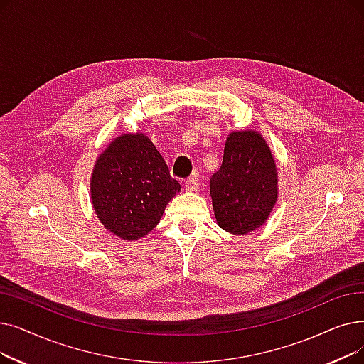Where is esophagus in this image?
Returning a JSON list of instances; mask_svg holds the SVG:
<instances>
[{"instance_id":"esophagus-1","label":"esophagus","mask_w":364,"mask_h":364,"mask_svg":"<svg viewBox=\"0 0 364 364\" xmlns=\"http://www.w3.org/2000/svg\"><path fill=\"white\" fill-rule=\"evenodd\" d=\"M184 187L187 192H196L199 188V181L196 177H191L184 181Z\"/></svg>"}]
</instances>
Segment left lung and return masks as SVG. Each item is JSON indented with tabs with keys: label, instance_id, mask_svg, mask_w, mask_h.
Instances as JSON below:
<instances>
[{
	"label": "left lung",
	"instance_id": "obj_1",
	"mask_svg": "<svg viewBox=\"0 0 364 364\" xmlns=\"http://www.w3.org/2000/svg\"><path fill=\"white\" fill-rule=\"evenodd\" d=\"M210 196L217 225L229 233L248 235L266 223L278 198V171L263 135L252 129L229 134Z\"/></svg>",
	"mask_w": 364,
	"mask_h": 364
}]
</instances>
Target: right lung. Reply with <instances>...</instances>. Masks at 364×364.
I'll return each instance as SVG.
<instances>
[{"instance_id": "right-lung-1", "label": "right lung", "mask_w": 364, "mask_h": 364, "mask_svg": "<svg viewBox=\"0 0 364 364\" xmlns=\"http://www.w3.org/2000/svg\"><path fill=\"white\" fill-rule=\"evenodd\" d=\"M180 191L162 154L143 132L116 136L98 156L90 177L95 214L122 241L149 235Z\"/></svg>"}]
</instances>
